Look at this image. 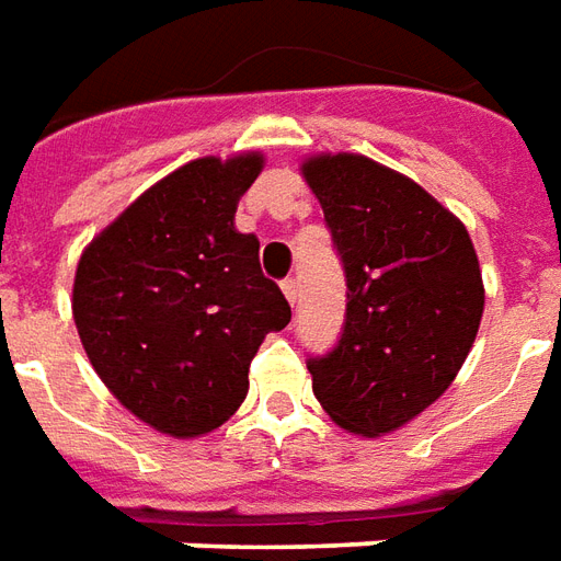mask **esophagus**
<instances>
[{"label":"esophagus","instance_id":"obj_1","mask_svg":"<svg viewBox=\"0 0 561 561\" xmlns=\"http://www.w3.org/2000/svg\"><path fill=\"white\" fill-rule=\"evenodd\" d=\"M282 291H285V297H288V304H297V279H282Z\"/></svg>","mask_w":561,"mask_h":561}]
</instances>
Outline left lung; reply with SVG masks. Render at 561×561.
<instances>
[{"instance_id":"left-lung-1","label":"left lung","mask_w":561,"mask_h":561,"mask_svg":"<svg viewBox=\"0 0 561 561\" xmlns=\"http://www.w3.org/2000/svg\"><path fill=\"white\" fill-rule=\"evenodd\" d=\"M345 270L333 352L309 357L312 390L348 433H393L457 378L483 316L466 225L421 185L354 152L304 161Z\"/></svg>"}]
</instances>
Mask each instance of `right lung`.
<instances>
[{
	"mask_svg": "<svg viewBox=\"0 0 561 561\" xmlns=\"http://www.w3.org/2000/svg\"><path fill=\"white\" fill-rule=\"evenodd\" d=\"M261 168L257 152L188 161L80 255L71 309L92 369L128 412L173 438L228 421L257 345L291 321L279 285L261 273L257 237L233 228Z\"/></svg>",
	"mask_w": 561,
	"mask_h": 561,
	"instance_id": "add662e5",
	"label": "right lung"
}]
</instances>
